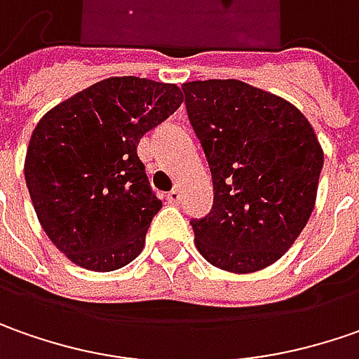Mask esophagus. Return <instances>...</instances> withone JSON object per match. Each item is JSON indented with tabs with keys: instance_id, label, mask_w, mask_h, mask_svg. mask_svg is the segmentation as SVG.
<instances>
[{
	"instance_id": "obj_1",
	"label": "esophagus",
	"mask_w": 359,
	"mask_h": 359,
	"mask_svg": "<svg viewBox=\"0 0 359 359\" xmlns=\"http://www.w3.org/2000/svg\"><path fill=\"white\" fill-rule=\"evenodd\" d=\"M180 198H182V191H180L179 187H177V189H172V191L167 194V201L170 204H179Z\"/></svg>"
}]
</instances>
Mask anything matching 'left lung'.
Returning <instances> with one entry per match:
<instances>
[{"mask_svg": "<svg viewBox=\"0 0 359 359\" xmlns=\"http://www.w3.org/2000/svg\"><path fill=\"white\" fill-rule=\"evenodd\" d=\"M182 93L215 187L210 212L191 220L194 244L220 270H262L312 215L324 167L314 129L288 101L242 81H191Z\"/></svg>", "mask_w": 359, "mask_h": 359, "instance_id": "1", "label": "left lung"}]
</instances>
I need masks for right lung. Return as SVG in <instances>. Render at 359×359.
<instances>
[{
  "instance_id": "right-lung-1",
  "label": "right lung",
  "mask_w": 359,
  "mask_h": 359,
  "mask_svg": "<svg viewBox=\"0 0 359 359\" xmlns=\"http://www.w3.org/2000/svg\"><path fill=\"white\" fill-rule=\"evenodd\" d=\"M180 103L177 85L111 77L37 123L25 182L41 226L71 262L111 272L141 254L163 201L151 189L137 147Z\"/></svg>"
}]
</instances>
